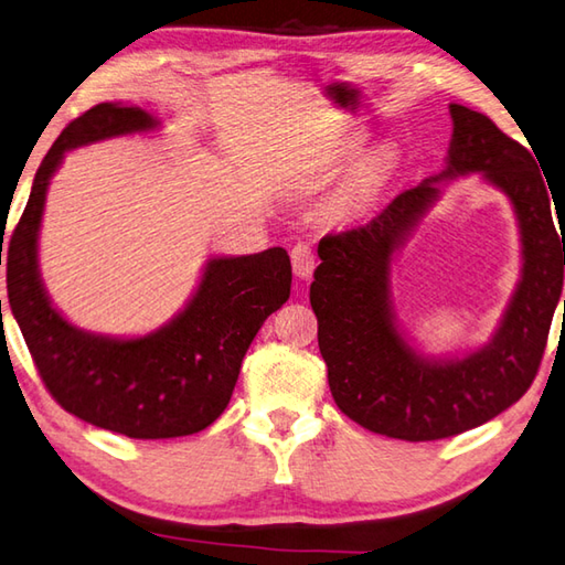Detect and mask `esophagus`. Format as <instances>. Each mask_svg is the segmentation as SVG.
Returning a JSON list of instances; mask_svg holds the SVG:
<instances>
[{
    "instance_id": "34e87169",
    "label": "esophagus",
    "mask_w": 565,
    "mask_h": 565,
    "mask_svg": "<svg viewBox=\"0 0 565 565\" xmlns=\"http://www.w3.org/2000/svg\"><path fill=\"white\" fill-rule=\"evenodd\" d=\"M291 264H294V274L298 279H311V274L316 269V254L311 249V245L306 242H298L291 249Z\"/></svg>"
}]
</instances>
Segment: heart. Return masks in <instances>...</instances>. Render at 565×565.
<instances>
[{"label": "heart", "mask_w": 565, "mask_h": 565, "mask_svg": "<svg viewBox=\"0 0 565 565\" xmlns=\"http://www.w3.org/2000/svg\"><path fill=\"white\" fill-rule=\"evenodd\" d=\"M396 166V151L392 147H382L372 153V157L364 161L362 171H360V185L362 188H372L380 181H384L386 175L392 173Z\"/></svg>", "instance_id": "b5f03b06"}]
</instances>
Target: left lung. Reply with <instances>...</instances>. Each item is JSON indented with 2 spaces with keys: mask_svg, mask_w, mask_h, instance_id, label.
I'll use <instances>...</instances> for the list:
<instances>
[{
  "mask_svg": "<svg viewBox=\"0 0 565 565\" xmlns=\"http://www.w3.org/2000/svg\"><path fill=\"white\" fill-rule=\"evenodd\" d=\"M450 117L446 171L399 193L367 223L320 239L311 284L318 348L338 408L372 434L412 444L458 436L522 399L544 358L563 289V225L558 236L534 157L488 115L450 105ZM466 172H482L513 201L523 232V281L488 347L460 361H426L395 328L388 264L437 196L435 183Z\"/></svg>",
  "mask_w": 565,
  "mask_h": 565,
  "instance_id": "1",
  "label": "left lung"
}]
</instances>
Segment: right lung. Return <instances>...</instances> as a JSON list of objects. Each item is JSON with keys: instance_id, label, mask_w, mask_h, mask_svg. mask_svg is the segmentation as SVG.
Segmentation results:
<instances>
[{"instance_id": "add662e5", "label": "right lung", "mask_w": 565, "mask_h": 565, "mask_svg": "<svg viewBox=\"0 0 565 565\" xmlns=\"http://www.w3.org/2000/svg\"><path fill=\"white\" fill-rule=\"evenodd\" d=\"M157 125L143 109L115 103L73 119L39 166L7 254L11 313L53 399L87 424L139 440L191 436L213 424L230 404L254 335L291 294L289 254L271 247L210 259L183 311L143 338L85 333L51 306L36 247L46 191L63 153Z\"/></svg>"}]
</instances>
